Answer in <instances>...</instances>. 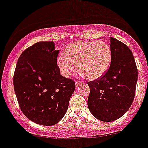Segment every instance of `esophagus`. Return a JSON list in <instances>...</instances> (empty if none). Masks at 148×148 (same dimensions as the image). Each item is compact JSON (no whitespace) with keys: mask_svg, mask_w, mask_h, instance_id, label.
Wrapping results in <instances>:
<instances>
[{"mask_svg":"<svg viewBox=\"0 0 148 148\" xmlns=\"http://www.w3.org/2000/svg\"><path fill=\"white\" fill-rule=\"evenodd\" d=\"M83 84V82H81V81H77L76 82H75V86L78 87L80 85H81V84Z\"/></svg>","mask_w":148,"mask_h":148,"instance_id":"esophagus-1","label":"esophagus"}]
</instances>
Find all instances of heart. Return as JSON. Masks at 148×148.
Returning a JSON list of instances; mask_svg holds the SVG:
<instances>
[{
    "label": "heart",
    "mask_w": 148,
    "mask_h": 148,
    "mask_svg": "<svg viewBox=\"0 0 148 148\" xmlns=\"http://www.w3.org/2000/svg\"><path fill=\"white\" fill-rule=\"evenodd\" d=\"M112 60L110 45L104 40H81L73 43L60 54L57 64L64 76H70L78 63V70L88 80L101 78L108 71Z\"/></svg>",
    "instance_id": "b5f03b06"
}]
</instances>
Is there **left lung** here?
I'll return each instance as SVG.
<instances>
[{
	"instance_id": "8db88e82",
	"label": "left lung",
	"mask_w": 148,
	"mask_h": 148,
	"mask_svg": "<svg viewBox=\"0 0 148 148\" xmlns=\"http://www.w3.org/2000/svg\"><path fill=\"white\" fill-rule=\"evenodd\" d=\"M112 60L105 75L88 82V108L94 117L110 122L121 117L133 102L138 70L132 51L110 38Z\"/></svg>"
}]
</instances>
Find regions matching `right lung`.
<instances>
[{
  "label": "right lung",
  "mask_w": 148,
  "mask_h": 148,
  "mask_svg": "<svg viewBox=\"0 0 148 148\" xmlns=\"http://www.w3.org/2000/svg\"><path fill=\"white\" fill-rule=\"evenodd\" d=\"M59 50L53 41H41L25 49L14 74V88L24 115L38 124L52 126L63 118L75 81L60 75Z\"/></svg>",
  "instance_id": "obj_1"
}]
</instances>
